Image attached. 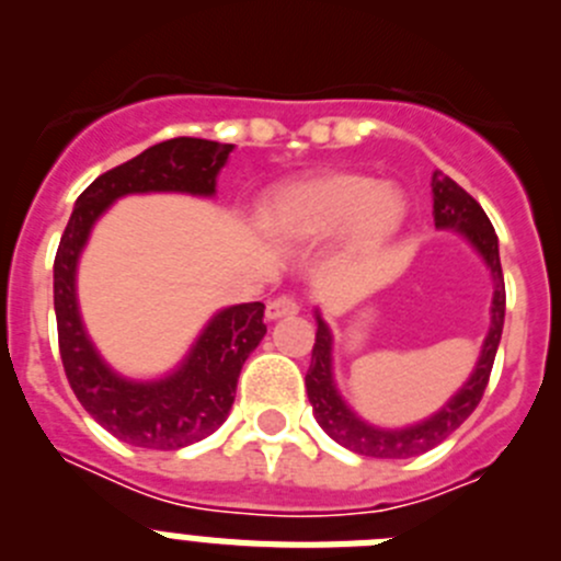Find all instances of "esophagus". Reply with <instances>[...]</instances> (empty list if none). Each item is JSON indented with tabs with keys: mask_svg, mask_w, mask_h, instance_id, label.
<instances>
[{
	"mask_svg": "<svg viewBox=\"0 0 561 561\" xmlns=\"http://www.w3.org/2000/svg\"><path fill=\"white\" fill-rule=\"evenodd\" d=\"M300 311V304H297L295 297H275V300H270V306H266V317L270 320H280V317H289V314H297Z\"/></svg>",
	"mask_w": 561,
	"mask_h": 561,
	"instance_id": "obj_1",
	"label": "esophagus"
}]
</instances>
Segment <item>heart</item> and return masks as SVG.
<instances>
[{
	"mask_svg": "<svg viewBox=\"0 0 561 561\" xmlns=\"http://www.w3.org/2000/svg\"><path fill=\"white\" fill-rule=\"evenodd\" d=\"M261 219L280 241H317L348 227L351 250L368 252L404 225L408 199L374 176L336 171L275 191Z\"/></svg>",
	"mask_w": 561,
	"mask_h": 561,
	"instance_id": "1",
	"label": "heart"
}]
</instances>
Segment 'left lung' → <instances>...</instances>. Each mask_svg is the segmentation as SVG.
Listing matches in <instances>:
<instances>
[{"label": "left lung", "instance_id": "obj_1", "mask_svg": "<svg viewBox=\"0 0 561 561\" xmlns=\"http://www.w3.org/2000/svg\"><path fill=\"white\" fill-rule=\"evenodd\" d=\"M433 216L435 227L440 230H458L460 236L480 252L485 266L492 270L494 297H492V325L480 348V359L474 365L472 376L463 388L453 396L435 415L427 421L413 424L404 430H381L362 421L354 410L342 401L340 390L334 385L331 374V329L325 320L317 314V336L314 348H311V365L306 370V393H309L311 410H314L317 424L345 449L356 455H368V458H415V455L430 453L438 447L440 440L449 438L455 430L463 424L474 408L483 399V390L492 376L494 356H497L500 336H503L505 320V284H503V266H500L497 250V232L492 221L483 213V207L447 176V173H433Z\"/></svg>", "mask_w": 561, "mask_h": 561}]
</instances>
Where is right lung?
Wrapping results in <instances>:
<instances>
[{
  "label": "right lung",
  "instance_id": "add662e5",
  "mask_svg": "<svg viewBox=\"0 0 561 561\" xmlns=\"http://www.w3.org/2000/svg\"><path fill=\"white\" fill-rule=\"evenodd\" d=\"M230 142L173 137L101 173L78 196L53 264L58 348L69 388L92 419L114 438L142 449H180L221 427L236 401L247 356L264 340V304H238L213 314L173 374L153 381L114 374L83 329L76 270L89 232L106 207L128 193H191L213 196L216 176L230 157Z\"/></svg>",
  "mask_w": 561,
  "mask_h": 561
}]
</instances>
